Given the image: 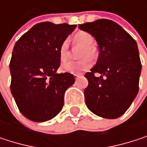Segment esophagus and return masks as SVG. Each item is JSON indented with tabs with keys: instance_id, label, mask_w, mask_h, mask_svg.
Returning <instances> with one entry per match:
<instances>
[{
	"instance_id": "34e87169",
	"label": "esophagus",
	"mask_w": 147,
	"mask_h": 147,
	"mask_svg": "<svg viewBox=\"0 0 147 147\" xmlns=\"http://www.w3.org/2000/svg\"><path fill=\"white\" fill-rule=\"evenodd\" d=\"M81 76H82V74H75V78H76V79H78V78L81 77Z\"/></svg>"
}]
</instances>
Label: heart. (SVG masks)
<instances>
[{"mask_svg":"<svg viewBox=\"0 0 147 147\" xmlns=\"http://www.w3.org/2000/svg\"><path fill=\"white\" fill-rule=\"evenodd\" d=\"M74 43L78 46L82 47V49L80 52V59H82L79 61H70L63 65L62 69L65 72L77 74L81 73L88 70L92 63L89 59H95L97 57V53L95 48L93 47L94 45V38L93 36L86 32V31H79L73 37ZM68 50H69V43L67 40H65L59 47V60L61 62H65L68 59Z\"/></svg>","mask_w":147,"mask_h":147,"instance_id":"heart-1","label":"heart"}]
</instances>
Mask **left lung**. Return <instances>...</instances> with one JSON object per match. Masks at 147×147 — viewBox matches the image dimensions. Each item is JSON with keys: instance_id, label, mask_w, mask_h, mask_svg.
<instances>
[{"instance_id": "8db88e82", "label": "left lung", "mask_w": 147, "mask_h": 147, "mask_svg": "<svg viewBox=\"0 0 147 147\" xmlns=\"http://www.w3.org/2000/svg\"><path fill=\"white\" fill-rule=\"evenodd\" d=\"M92 35L99 46L97 64L85 74L84 90L88 108L104 118H117L129 109L139 91L141 62L137 43L119 24L98 19L79 24ZM100 73V78L94 74Z\"/></svg>"}]
</instances>
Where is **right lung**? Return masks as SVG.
I'll return each mask as SVG.
<instances>
[{
    "instance_id": "1",
    "label": "right lung",
    "mask_w": 147,
    "mask_h": 147,
    "mask_svg": "<svg viewBox=\"0 0 147 147\" xmlns=\"http://www.w3.org/2000/svg\"><path fill=\"white\" fill-rule=\"evenodd\" d=\"M76 27L42 22L34 25L16 42L11 61V92L20 112L42 123L63 108L66 89L75 82L72 74H57L59 49Z\"/></svg>"
}]
</instances>
